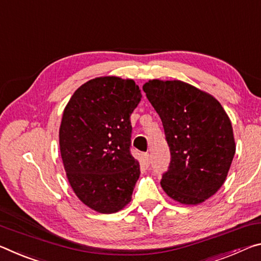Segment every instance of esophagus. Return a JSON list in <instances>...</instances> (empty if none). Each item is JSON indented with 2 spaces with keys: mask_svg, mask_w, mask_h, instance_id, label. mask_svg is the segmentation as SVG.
<instances>
[{
  "mask_svg": "<svg viewBox=\"0 0 261 261\" xmlns=\"http://www.w3.org/2000/svg\"><path fill=\"white\" fill-rule=\"evenodd\" d=\"M142 161H143V164L146 166H149V164H150V155L149 153H143L142 155Z\"/></svg>",
  "mask_w": 261,
  "mask_h": 261,
  "instance_id": "34e87169",
  "label": "esophagus"
}]
</instances>
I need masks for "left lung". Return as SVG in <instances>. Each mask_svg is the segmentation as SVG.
<instances>
[{
    "label": "left lung",
    "mask_w": 261,
    "mask_h": 261,
    "mask_svg": "<svg viewBox=\"0 0 261 261\" xmlns=\"http://www.w3.org/2000/svg\"><path fill=\"white\" fill-rule=\"evenodd\" d=\"M142 89L170 147L162 189L179 203L206 201L224 184L236 152L227 112L215 97L179 80H150Z\"/></svg>",
    "instance_id": "obj_1"
}]
</instances>
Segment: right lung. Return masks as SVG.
<instances>
[{"label":"right lung","instance_id":"add662e5","mask_svg":"<svg viewBox=\"0 0 261 261\" xmlns=\"http://www.w3.org/2000/svg\"><path fill=\"white\" fill-rule=\"evenodd\" d=\"M141 98L133 80L101 76L81 85L63 110L59 143L68 181L101 214L125 208L140 177L129 151V118Z\"/></svg>","mask_w":261,"mask_h":261}]
</instances>
